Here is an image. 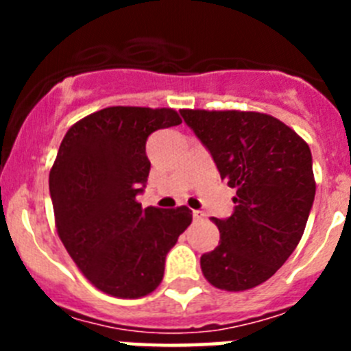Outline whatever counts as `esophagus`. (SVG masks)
<instances>
[{
	"label": "esophagus",
	"mask_w": 351,
	"mask_h": 351,
	"mask_svg": "<svg viewBox=\"0 0 351 351\" xmlns=\"http://www.w3.org/2000/svg\"><path fill=\"white\" fill-rule=\"evenodd\" d=\"M204 216H206V214H204L202 210H193V219H195V221H200V219H204Z\"/></svg>",
	"instance_id": "obj_1"
}]
</instances>
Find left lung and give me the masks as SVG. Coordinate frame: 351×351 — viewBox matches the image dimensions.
I'll use <instances>...</instances> for the list:
<instances>
[{
    "mask_svg": "<svg viewBox=\"0 0 351 351\" xmlns=\"http://www.w3.org/2000/svg\"><path fill=\"white\" fill-rule=\"evenodd\" d=\"M219 176L237 190L230 218H213L219 244L200 258L213 287H258L288 260L304 234L315 176L309 145L276 117L241 110H181Z\"/></svg>",
    "mask_w": 351,
    "mask_h": 351,
    "instance_id": "obj_1",
    "label": "left lung"
}]
</instances>
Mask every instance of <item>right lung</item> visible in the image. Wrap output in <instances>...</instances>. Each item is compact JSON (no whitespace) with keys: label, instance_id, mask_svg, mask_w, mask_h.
Listing matches in <instances>:
<instances>
[{"label":"right lung","instance_id":"1","mask_svg":"<svg viewBox=\"0 0 351 351\" xmlns=\"http://www.w3.org/2000/svg\"><path fill=\"white\" fill-rule=\"evenodd\" d=\"M172 108L108 107L71 126L49 176L61 243L98 290L138 299L163 280L167 253L191 210L142 209L153 132L181 125Z\"/></svg>","mask_w":351,"mask_h":351}]
</instances>
